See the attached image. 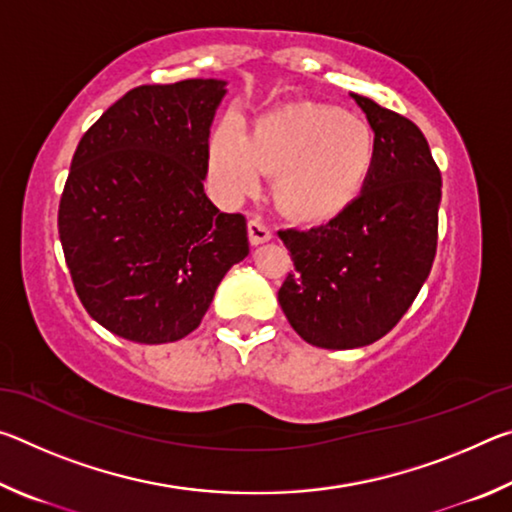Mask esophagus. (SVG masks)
<instances>
[{"instance_id": "esophagus-1", "label": "esophagus", "mask_w": 512, "mask_h": 512, "mask_svg": "<svg viewBox=\"0 0 512 512\" xmlns=\"http://www.w3.org/2000/svg\"><path fill=\"white\" fill-rule=\"evenodd\" d=\"M271 237H273V232H271V228H268V225H264L262 221H257V219H250L248 221V239H250V244H253V246L266 244V241H271Z\"/></svg>"}]
</instances>
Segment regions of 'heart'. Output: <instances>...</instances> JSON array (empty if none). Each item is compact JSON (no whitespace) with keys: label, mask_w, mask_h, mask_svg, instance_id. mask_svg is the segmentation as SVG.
I'll list each match as a JSON object with an SVG mask.
<instances>
[{"label":"heart","mask_w":512,"mask_h":512,"mask_svg":"<svg viewBox=\"0 0 512 512\" xmlns=\"http://www.w3.org/2000/svg\"><path fill=\"white\" fill-rule=\"evenodd\" d=\"M377 140L366 121L339 108L300 103L273 110L248 137L235 117L212 135L210 171L228 198L253 194L264 169L277 173V203L300 221L334 219L366 187Z\"/></svg>","instance_id":"heart-1"}]
</instances>
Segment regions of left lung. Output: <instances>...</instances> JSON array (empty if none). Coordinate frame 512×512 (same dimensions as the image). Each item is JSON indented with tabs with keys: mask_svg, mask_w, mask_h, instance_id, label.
I'll return each mask as SVG.
<instances>
[{
	"mask_svg": "<svg viewBox=\"0 0 512 512\" xmlns=\"http://www.w3.org/2000/svg\"><path fill=\"white\" fill-rule=\"evenodd\" d=\"M375 133L363 192L332 221L280 230L296 271L277 300L300 339L325 350L379 341L429 277L438 244L440 171L418 126L352 94Z\"/></svg>",
	"mask_w": 512,
	"mask_h": 512,
	"instance_id": "8db88e82",
	"label": "left lung"
}]
</instances>
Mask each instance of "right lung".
Returning <instances> with one entry per match:
<instances>
[{"label":"right lung","instance_id":"1","mask_svg":"<svg viewBox=\"0 0 512 512\" xmlns=\"http://www.w3.org/2000/svg\"><path fill=\"white\" fill-rule=\"evenodd\" d=\"M225 85H140L76 146L60 244L83 307L121 339H185L223 275L250 253L244 216L219 212L203 192Z\"/></svg>","mask_w":512,"mask_h":512}]
</instances>
